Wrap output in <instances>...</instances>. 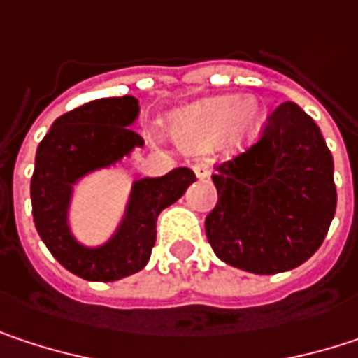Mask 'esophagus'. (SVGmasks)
I'll use <instances>...</instances> for the list:
<instances>
[{
	"label": "esophagus",
	"mask_w": 358,
	"mask_h": 358,
	"mask_svg": "<svg viewBox=\"0 0 358 358\" xmlns=\"http://www.w3.org/2000/svg\"><path fill=\"white\" fill-rule=\"evenodd\" d=\"M192 172H194V176H196V178H207V176H209V166H207V164H205V162H201V164H194V166H192Z\"/></svg>",
	"instance_id": "1"
}]
</instances>
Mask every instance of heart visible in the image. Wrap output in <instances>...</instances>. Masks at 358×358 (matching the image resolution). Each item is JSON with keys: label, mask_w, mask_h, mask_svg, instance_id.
Here are the masks:
<instances>
[{"label": "heart", "mask_w": 358, "mask_h": 358, "mask_svg": "<svg viewBox=\"0 0 358 358\" xmlns=\"http://www.w3.org/2000/svg\"><path fill=\"white\" fill-rule=\"evenodd\" d=\"M263 126V111L255 97H215L190 106L172 120V136L192 153L217 145L224 153H236L250 145Z\"/></svg>", "instance_id": "b5f03b06"}]
</instances>
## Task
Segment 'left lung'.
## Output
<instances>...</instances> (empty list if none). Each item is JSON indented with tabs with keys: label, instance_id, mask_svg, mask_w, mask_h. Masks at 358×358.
<instances>
[{
	"label": "left lung",
	"instance_id": "obj_1",
	"mask_svg": "<svg viewBox=\"0 0 358 358\" xmlns=\"http://www.w3.org/2000/svg\"><path fill=\"white\" fill-rule=\"evenodd\" d=\"M217 203L207 241L228 265L280 273L303 265L336 213L334 159L320 126L292 101L267 115L261 136L211 176Z\"/></svg>",
	"mask_w": 358,
	"mask_h": 358
}]
</instances>
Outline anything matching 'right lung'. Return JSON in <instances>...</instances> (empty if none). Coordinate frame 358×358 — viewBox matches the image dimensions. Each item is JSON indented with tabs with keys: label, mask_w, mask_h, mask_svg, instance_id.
Wrapping results in <instances>:
<instances>
[{
	"label": "right lung",
	"mask_w": 358,
	"mask_h": 358,
	"mask_svg": "<svg viewBox=\"0 0 358 358\" xmlns=\"http://www.w3.org/2000/svg\"><path fill=\"white\" fill-rule=\"evenodd\" d=\"M136 115L138 101L130 95L97 99L59 115L36 147L31 180L36 232L49 252L83 280L115 282L141 271L155 245L157 215L196 180L188 168L136 180L126 215L108 243L97 249L76 243L68 226L72 186L145 145L143 136L128 128Z\"/></svg>",
	"instance_id": "add662e5"
}]
</instances>
